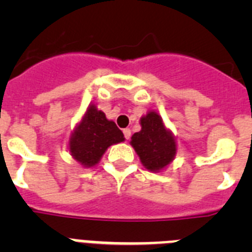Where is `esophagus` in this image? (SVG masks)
<instances>
[{
  "label": "esophagus",
  "mask_w": 252,
  "mask_h": 252,
  "mask_svg": "<svg viewBox=\"0 0 252 252\" xmlns=\"http://www.w3.org/2000/svg\"><path fill=\"white\" fill-rule=\"evenodd\" d=\"M124 135H125V139H126V140L130 139V136H131V130H130V128H125V130H124Z\"/></svg>",
  "instance_id": "34e87169"
}]
</instances>
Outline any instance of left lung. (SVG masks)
<instances>
[{"instance_id": "left-lung-1", "label": "left lung", "mask_w": 252, "mask_h": 252, "mask_svg": "<svg viewBox=\"0 0 252 252\" xmlns=\"http://www.w3.org/2000/svg\"><path fill=\"white\" fill-rule=\"evenodd\" d=\"M140 125L141 130L133 133L130 144L139 155L142 165L148 170L158 173L174 160L177 141L155 111H149L142 116Z\"/></svg>"}]
</instances>
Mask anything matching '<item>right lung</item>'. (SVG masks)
<instances>
[{"mask_svg":"<svg viewBox=\"0 0 252 252\" xmlns=\"http://www.w3.org/2000/svg\"><path fill=\"white\" fill-rule=\"evenodd\" d=\"M122 141V131L92 103L69 137V153L83 168H91L98 164L111 145Z\"/></svg>","mask_w":252,"mask_h":252,"instance_id":"add662e5","label":"right lung"}]
</instances>
